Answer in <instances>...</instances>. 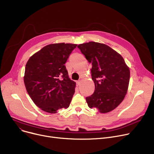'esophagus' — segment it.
Here are the masks:
<instances>
[{
	"instance_id": "34e87169",
	"label": "esophagus",
	"mask_w": 154,
	"mask_h": 154,
	"mask_svg": "<svg viewBox=\"0 0 154 154\" xmlns=\"http://www.w3.org/2000/svg\"><path fill=\"white\" fill-rule=\"evenodd\" d=\"M80 83V80L79 79V80H77V85H79Z\"/></svg>"
}]
</instances>
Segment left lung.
<instances>
[{
    "instance_id": "1",
    "label": "left lung",
    "mask_w": 154,
    "mask_h": 154,
    "mask_svg": "<svg viewBox=\"0 0 154 154\" xmlns=\"http://www.w3.org/2000/svg\"><path fill=\"white\" fill-rule=\"evenodd\" d=\"M89 63H92V79L95 84L94 94L85 98L89 108L100 113L115 109L127 94L130 70L124 59L109 46L89 42L77 46Z\"/></svg>"
}]
</instances>
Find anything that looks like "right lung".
<instances>
[{
    "mask_svg": "<svg viewBox=\"0 0 154 154\" xmlns=\"http://www.w3.org/2000/svg\"><path fill=\"white\" fill-rule=\"evenodd\" d=\"M77 45H47L27 61L24 84L32 100L42 110L55 114L69 107L76 83L69 77L64 64Z\"/></svg>",
    "mask_w": 154,
    "mask_h": 154,
    "instance_id": "obj_1",
    "label": "right lung"
}]
</instances>
